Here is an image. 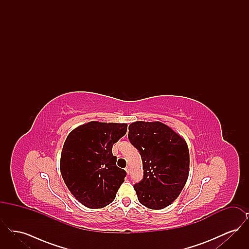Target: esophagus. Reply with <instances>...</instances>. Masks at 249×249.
Listing matches in <instances>:
<instances>
[{"mask_svg":"<svg viewBox=\"0 0 249 249\" xmlns=\"http://www.w3.org/2000/svg\"><path fill=\"white\" fill-rule=\"evenodd\" d=\"M125 170H126L127 174H128V175H130V167H126V169H125Z\"/></svg>","mask_w":249,"mask_h":249,"instance_id":"obj_1","label":"esophagus"}]
</instances>
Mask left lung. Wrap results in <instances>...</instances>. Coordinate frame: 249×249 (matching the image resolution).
Returning <instances> with one entry per match:
<instances>
[{
    "mask_svg": "<svg viewBox=\"0 0 249 249\" xmlns=\"http://www.w3.org/2000/svg\"><path fill=\"white\" fill-rule=\"evenodd\" d=\"M128 138L142 158L143 177L133 186L138 201L154 210L167 207L178 198L189 177L187 142L158 121L131 123Z\"/></svg>",
    "mask_w": 249,
    "mask_h": 249,
    "instance_id": "obj_1",
    "label": "left lung"
}]
</instances>
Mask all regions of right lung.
<instances>
[{
    "instance_id": "add662e5",
    "label": "right lung",
    "mask_w": 249,
    "mask_h": 249,
    "mask_svg": "<svg viewBox=\"0 0 249 249\" xmlns=\"http://www.w3.org/2000/svg\"><path fill=\"white\" fill-rule=\"evenodd\" d=\"M128 125L91 121L71 130L60 156V173L71 194L86 207L103 208L115 200L127 173L117 166L112 147Z\"/></svg>"
}]
</instances>
